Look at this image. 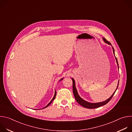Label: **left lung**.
I'll return each mask as SVG.
<instances>
[{"label":"left lung","mask_w":132,"mask_h":132,"mask_svg":"<svg viewBox=\"0 0 132 132\" xmlns=\"http://www.w3.org/2000/svg\"><path fill=\"white\" fill-rule=\"evenodd\" d=\"M103 41L104 42V43L110 45H112L111 44V43L108 42L105 38H103ZM112 49H113V54L115 56V53H114V48L113 47V46H112ZM116 57V61H117V65H118V69H119V64H118V60H117V59L116 58V57ZM72 80V90H73V95H74V97H75V99H76V100L77 101V102L80 104L81 105V106H82L84 108H88V109H95V108H98L100 106H101L102 105H105L106 103H108L110 101V100L112 99V98L113 97V95H114V93L116 91V90H117L118 88V86H119V81H118V86H117V88L116 90V91H114V92L112 94V95L107 100H106L105 101H103V102H98V103H91V102H89L88 101H85V100H84L83 99H82L79 95V94L78 93V91L77 90V89H76V85H75V80L73 79V78H71Z\"/></svg>","instance_id":"1"}]
</instances>
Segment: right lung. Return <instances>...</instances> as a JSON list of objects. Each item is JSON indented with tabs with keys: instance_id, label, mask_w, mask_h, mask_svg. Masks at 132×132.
Listing matches in <instances>:
<instances>
[{
	"instance_id": "obj_1",
	"label": "right lung",
	"mask_w": 132,
	"mask_h": 132,
	"mask_svg": "<svg viewBox=\"0 0 132 132\" xmlns=\"http://www.w3.org/2000/svg\"><path fill=\"white\" fill-rule=\"evenodd\" d=\"M63 78H63L61 79V80H60V81H61L62 79H63ZM56 91L55 90V94H54V97H53V99H52V100H51V101L49 102V103H48V104H47L46 106H45L44 108H43V109H45V108H47V107L48 105H50V104L52 103V102H53V100L55 99V97H56ZM36 110H41V109H36Z\"/></svg>"
}]
</instances>
